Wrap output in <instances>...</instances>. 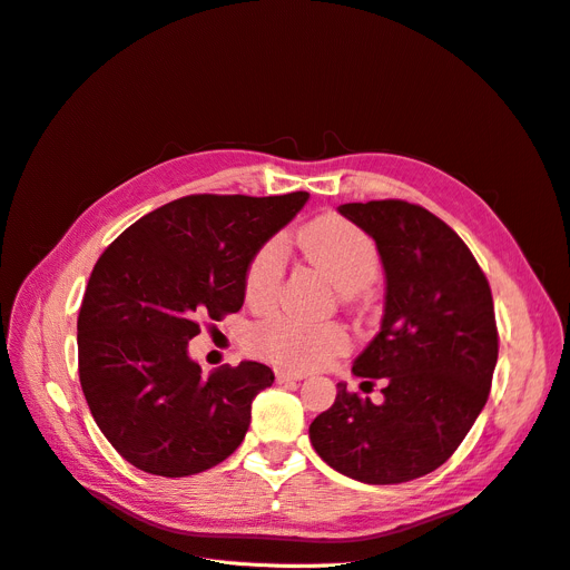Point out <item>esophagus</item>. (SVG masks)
Returning <instances> with one entry per match:
<instances>
[{"label": "esophagus", "mask_w": 570, "mask_h": 570, "mask_svg": "<svg viewBox=\"0 0 570 570\" xmlns=\"http://www.w3.org/2000/svg\"><path fill=\"white\" fill-rule=\"evenodd\" d=\"M306 375L298 373V371H285V367H276V380L278 382H298L304 380Z\"/></svg>", "instance_id": "34e87169"}]
</instances>
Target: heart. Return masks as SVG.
I'll use <instances>...</instances> for the list:
<instances>
[{"label":"heart","mask_w":570,"mask_h":570,"mask_svg":"<svg viewBox=\"0 0 570 570\" xmlns=\"http://www.w3.org/2000/svg\"><path fill=\"white\" fill-rule=\"evenodd\" d=\"M301 246L343 292H358L380 274V253L363 229L341 216H322L301 232ZM285 246L266 242L248 264L246 296L259 306L269 301L283 278ZM250 347L276 363L315 367L347 347V333L331 322H306L287 313H269L250 328Z\"/></svg>","instance_id":"b5f03b06"}]
</instances>
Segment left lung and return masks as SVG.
<instances>
[{
    "instance_id": "obj_1",
    "label": "left lung",
    "mask_w": 570,
    "mask_h": 570,
    "mask_svg": "<svg viewBox=\"0 0 570 570\" xmlns=\"http://www.w3.org/2000/svg\"><path fill=\"white\" fill-rule=\"evenodd\" d=\"M377 244L386 292L380 333L352 365L384 400L350 393L311 423L333 470L371 485L407 483L444 464L470 432L492 384L499 338L490 285L458 234L403 199L338 207Z\"/></svg>"
}]
</instances>
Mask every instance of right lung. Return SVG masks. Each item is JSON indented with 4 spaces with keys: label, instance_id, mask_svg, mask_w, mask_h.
<instances>
[{
    "label": "right lung",
    "instance_id": "obj_1",
    "mask_svg": "<svg viewBox=\"0 0 570 570\" xmlns=\"http://www.w3.org/2000/svg\"><path fill=\"white\" fill-rule=\"evenodd\" d=\"M308 197L188 195L132 223L98 257L78 317V371L96 425L132 466L190 476L244 442L274 371L242 361L207 377L188 341L199 320L244 306L250 259Z\"/></svg>",
    "mask_w": 570,
    "mask_h": 570
}]
</instances>
